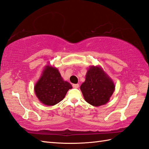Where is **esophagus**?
I'll return each mask as SVG.
<instances>
[{"label": "esophagus", "instance_id": "esophagus-1", "mask_svg": "<svg viewBox=\"0 0 149 149\" xmlns=\"http://www.w3.org/2000/svg\"><path fill=\"white\" fill-rule=\"evenodd\" d=\"M72 86H73V88H78L79 87V84H74L73 85H72Z\"/></svg>", "mask_w": 149, "mask_h": 149}]
</instances>
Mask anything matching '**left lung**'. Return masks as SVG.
Returning a JSON list of instances; mask_svg holds the SVG:
<instances>
[{
	"instance_id": "8db88e82",
	"label": "left lung",
	"mask_w": 149,
	"mask_h": 149,
	"mask_svg": "<svg viewBox=\"0 0 149 149\" xmlns=\"http://www.w3.org/2000/svg\"><path fill=\"white\" fill-rule=\"evenodd\" d=\"M80 89L86 102L93 106L99 107L109 101L115 90V85L101 67L91 66Z\"/></svg>"
}]
</instances>
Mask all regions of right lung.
Returning a JSON list of instances; mask_svg holds the SVG:
<instances>
[{
	"instance_id": "1",
	"label": "right lung",
	"mask_w": 149,
	"mask_h": 149,
	"mask_svg": "<svg viewBox=\"0 0 149 149\" xmlns=\"http://www.w3.org/2000/svg\"><path fill=\"white\" fill-rule=\"evenodd\" d=\"M72 88V85L63 80L56 68L46 66L36 84L34 90L41 103L52 106L61 102Z\"/></svg>"
}]
</instances>
